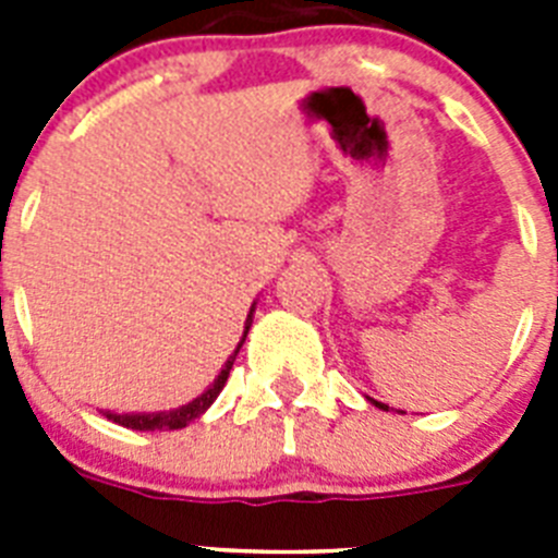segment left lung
Wrapping results in <instances>:
<instances>
[{"mask_svg": "<svg viewBox=\"0 0 558 558\" xmlns=\"http://www.w3.org/2000/svg\"><path fill=\"white\" fill-rule=\"evenodd\" d=\"M377 408H383V411H388V405H383V402H374Z\"/></svg>", "mask_w": 558, "mask_h": 558, "instance_id": "8db88e82", "label": "left lung"}]
</instances>
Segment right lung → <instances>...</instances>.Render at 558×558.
Here are the masks:
<instances>
[{
    "label": "right lung",
    "mask_w": 558,
    "mask_h": 558,
    "mask_svg": "<svg viewBox=\"0 0 558 558\" xmlns=\"http://www.w3.org/2000/svg\"><path fill=\"white\" fill-rule=\"evenodd\" d=\"M251 318H254V307H251L248 318H245L243 340H245V335H248ZM243 340H240V347H243ZM240 347H236L234 354L226 360V366H223V372L218 374V379H215V383H211V386L206 388L198 399H192L190 405H181V408H175V411H165V413H122V416L120 413H106V416L111 418V422H117V425L131 427V430H165V427L167 430H179V427H186L190 422H195V418H198L201 413L211 405V402H215V399H218L220 391H223L226 379H229V372H231V366H234V357H236V352H240Z\"/></svg>",
    "instance_id": "right-lung-1"
}]
</instances>
